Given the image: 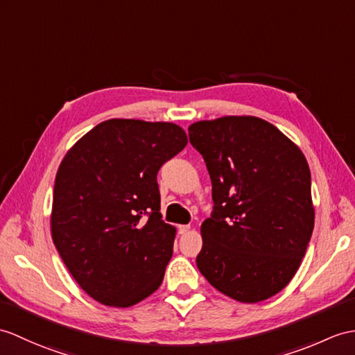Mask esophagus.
<instances>
[{"mask_svg":"<svg viewBox=\"0 0 355 355\" xmlns=\"http://www.w3.org/2000/svg\"><path fill=\"white\" fill-rule=\"evenodd\" d=\"M191 230V225H178V233L180 234H186Z\"/></svg>","mask_w":355,"mask_h":355,"instance_id":"esophagus-1","label":"esophagus"}]
</instances>
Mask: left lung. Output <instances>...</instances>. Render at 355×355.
I'll return each instance as SVG.
<instances>
[{
  "instance_id": "obj_1",
  "label": "left lung",
  "mask_w": 355,
  "mask_h": 355,
  "mask_svg": "<svg viewBox=\"0 0 355 355\" xmlns=\"http://www.w3.org/2000/svg\"><path fill=\"white\" fill-rule=\"evenodd\" d=\"M211 180L196 266L236 301L259 302L289 284L315 227L309 163L292 140L254 116L189 127Z\"/></svg>"
}]
</instances>
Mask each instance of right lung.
I'll use <instances>...</instances> for the list:
<instances>
[{"instance_id": "add662e5", "label": "right lung", "mask_w": 355, "mask_h": 355, "mask_svg": "<svg viewBox=\"0 0 355 355\" xmlns=\"http://www.w3.org/2000/svg\"><path fill=\"white\" fill-rule=\"evenodd\" d=\"M186 145L175 123L109 119L62 160L53 241L71 275L98 302L130 307L162 284L175 228L162 220L157 174Z\"/></svg>"}]
</instances>
